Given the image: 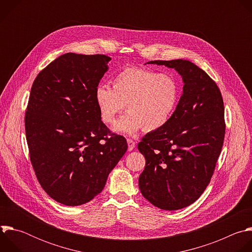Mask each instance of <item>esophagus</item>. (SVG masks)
Returning <instances> with one entry per match:
<instances>
[{
    "label": "esophagus",
    "mask_w": 252,
    "mask_h": 252,
    "mask_svg": "<svg viewBox=\"0 0 252 252\" xmlns=\"http://www.w3.org/2000/svg\"><path fill=\"white\" fill-rule=\"evenodd\" d=\"M126 141H127V146H128L127 147L128 151H132L134 149V147H135V141L132 140L131 138H127Z\"/></svg>",
    "instance_id": "esophagus-1"
}]
</instances>
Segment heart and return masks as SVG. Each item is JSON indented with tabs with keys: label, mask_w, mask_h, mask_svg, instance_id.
Returning a JSON list of instances; mask_svg holds the SVG:
<instances>
[{
	"label": "heart",
	"mask_w": 252,
	"mask_h": 252,
	"mask_svg": "<svg viewBox=\"0 0 252 252\" xmlns=\"http://www.w3.org/2000/svg\"><path fill=\"white\" fill-rule=\"evenodd\" d=\"M179 95L181 90L173 76L138 66L122 69L113 80V88L101 84L94 94L100 119L105 124L113 123L126 106L128 112L113 128L128 134L141 128L154 132L164 127L176 109Z\"/></svg>",
	"instance_id": "heart-1"
}]
</instances>
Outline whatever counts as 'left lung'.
<instances>
[{
    "label": "left lung",
    "mask_w": 252,
    "mask_h": 252,
    "mask_svg": "<svg viewBox=\"0 0 252 252\" xmlns=\"http://www.w3.org/2000/svg\"><path fill=\"white\" fill-rule=\"evenodd\" d=\"M148 63L174 68L185 85L168 124L138 143L146 158L138 187L155 206L177 210L193 203L210 183L225 134L223 99L215 82L189 61Z\"/></svg>",
    "instance_id": "obj_1"
}]
</instances>
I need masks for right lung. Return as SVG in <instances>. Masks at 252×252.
Returning a JSON list of instances; mask_svg holds the SVG:
<instances>
[{"label": "right lung", "mask_w": 252, "mask_h": 252, "mask_svg": "<svg viewBox=\"0 0 252 252\" xmlns=\"http://www.w3.org/2000/svg\"><path fill=\"white\" fill-rule=\"evenodd\" d=\"M111 60L64 54L31 89L25 116L30 159L43 189L67 206L96 196L127 150L126 138L101 122L94 97Z\"/></svg>", "instance_id": "right-lung-1"}]
</instances>
